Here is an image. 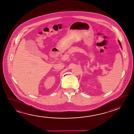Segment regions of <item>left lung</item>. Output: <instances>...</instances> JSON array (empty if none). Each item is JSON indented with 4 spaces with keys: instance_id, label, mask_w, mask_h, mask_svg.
Wrapping results in <instances>:
<instances>
[{
    "instance_id": "left-lung-1",
    "label": "left lung",
    "mask_w": 134,
    "mask_h": 134,
    "mask_svg": "<svg viewBox=\"0 0 134 134\" xmlns=\"http://www.w3.org/2000/svg\"><path fill=\"white\" fill-rule=\"evenodd\" d=\"M119 42V43H120V45H121V48H122V47H121V43H120V42H119V41H118Z\"/></svg>"
}]
</instances>
